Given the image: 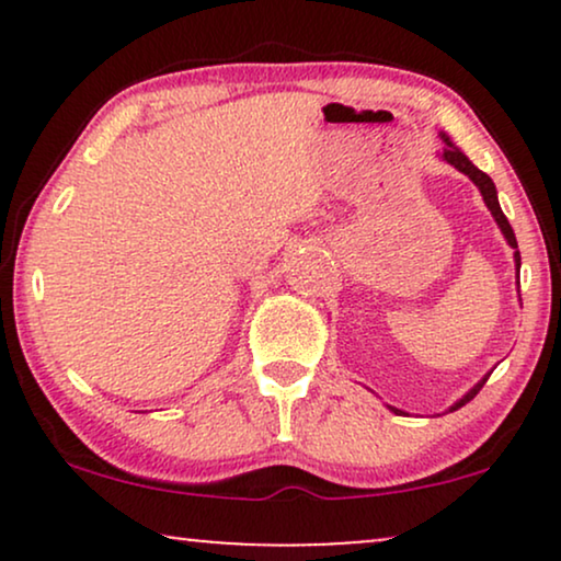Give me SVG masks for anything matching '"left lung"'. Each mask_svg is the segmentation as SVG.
I'll return each mask as SVG.
<instances>
[{"instance_id":"8db88e82","label":"left lung","mask_w":561,"mask_h":561,"mask_svg":"<svg viewBox=\"0 0 561 561\" xmlns=\"http://www.w3.org/2000/svg\"><path fill=\"white\" fill-rule=\"evenodd\" d=\"M442 140H444V145H447V148H444V152H442V158L447 160L449 165H455L459 173H465L467 179H470V181L474 183V186L480 188V194H482V202H485V206H488V209H490V214H493V217H495L497 227H501V232H503L505 240H508L511 248L516 250V252H513V257H516V271H520V252H518L516 234H513V227L508 225V219H505V214H503V209H501V204H497V191H495V183H493V179H490L488 173H482L478 165H472V163H470V158H467L465 152L459 150V148H455V142H451L449 137L444 135V133H442ZM488 378H490V375H485V378H482V380L478 382V386L467 390V393H465L462 398H459V401H457L455 405H451L449 411H457V409H462L465 403H470L472 398L480 393V388L485 386ZM390 411H393V413H401V411H398V409H393V405H390Z\"/></svg>"}]
</instances>
